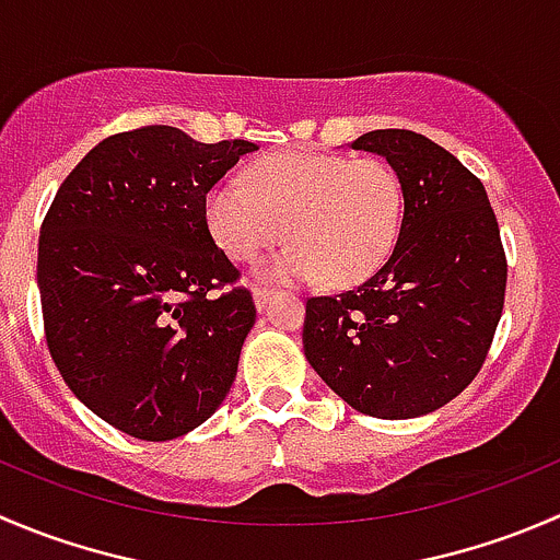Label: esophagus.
<instances>
[{
  "instance_id": "esophagus-1",
  "label": "esophagus",
  "mask_w": 560,
  "mask_h": 560,
  "mask_svg": "<svg viewBox=\"0 0 560 560\" xmlns=\"http://www.w3.org/2000/svg\"><path fill=\"white\" fill-rule=\"evenodd\" d=\"M252 295H254V303H257V308H259V312H262V308L265 306H268V301H270V298H273V290H268V287H254V290H252Z\"/></svg>"
}]
</instances>
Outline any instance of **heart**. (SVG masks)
<instances>
[{
	"instance_id": "obj_1",
	"label": "heart",
	"mask_w": 560,
	"mask_h": 560,
	"mask_svg": "<svg viewBox=\"0 0 560 560\" xmlns=\"http://www.w3.org/2000/svg\"><path fill=\"white\" fill-rule=\"evenodd\" d=\"M401 215L394 166L314 150L268 155L248 170V186L226 177L205 197L210 235L235 262H252L287 232L290 246L262 265L273 281L369 279L394 252Z\"/></svg>"
}]
</instances>
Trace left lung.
<instances>
[{
	"mask_svg": "<svg viewBox=\"0 0 560 560\" xmlns=\"http://www.w3.org/2000/svg\"><path fill=\"white\" fill-rule=\"evenodd\" d=\"M352 150L394 166L405 215L390 257L341 295L308 298L303 352L358 412L416 418L479 374L506 295V254L485 186L412 130H369Z\"/></svg>",
	"mask_w": 560,
	"mask_h": 560,
	"instance_id": "left-lung-1",
	"label": "left lung"
}]
</instances>
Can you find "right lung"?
<instances>
[{"mask_svg": "<svg viewBox=\"0 0 560 560\" xmlns=\"http://www.w3.org/2000/svg\"><path fill=\"white\" fill-rule=\"evenodd\" d=\"M257 144L172 125L103 139L65 177L37 243L46 345L68 388L114 430L172 441L230 394L252 292L205 219L210 188ZM231 290L214 295L215 289Z\"/></svg>", "mask_w": 560, "mask_h": 560, "instance_id": "1", "label": "right lung"}]
</instances>
